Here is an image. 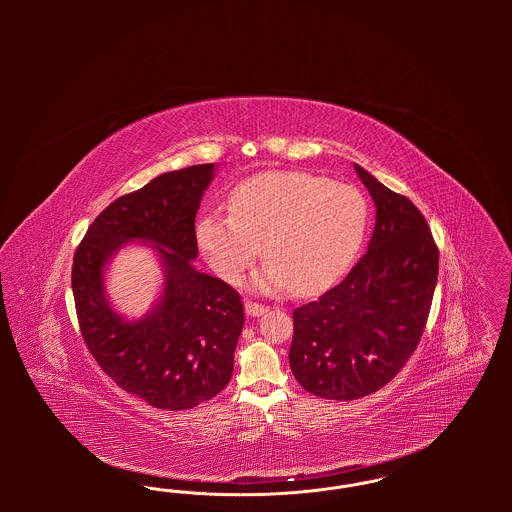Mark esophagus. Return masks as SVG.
Returning a JSON list of instances; mask_svg holds the SVG:
<instances>
[{
	"mask_svg": "<svg viewBox=\"0 0 512 512\" xmlns=\"http://www.w3.org/2000/svg\"><path fill=\"white\" fill-rule=\"evenodd\" d=\"M268 307L265 305H261V303H255V301H245V313L249 315V317H261V315H265L267 313Z\"/></svg>",
	"mask_w": 512,
	"mask_h": 512,
	"instance_id": "obj_1",
	"label": "esophagus"
}]
</instances>
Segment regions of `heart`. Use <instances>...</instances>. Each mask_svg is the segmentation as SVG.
Returning <instances> with one entry per match:
<instances>
[{"label":"heart","mask_w":512,"mask_h":512,"mask_svg":"<svg viewBox=\"0 0 512 512\" xmlns=\"http://www.w3.org/2000/svg\"><path fill=\"white\" fill-rule=\"evenodd\" d=\"M366 226L368 205L357 188L307 172H265L234 188L230 213H203L195 238L226 282H238L263 245L268 263L255 276V288L307 295L349 267Z\"/></svg>","instance_id":"heart-1"}]
</instances>
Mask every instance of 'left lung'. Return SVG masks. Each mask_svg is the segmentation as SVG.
I'll return each instance as SVG.
<instances>
[{
    "mask_svg": "<svg viewBox=\"0 0 512 512\" xmlns=\"http://www.w3.org/2000/svg\"><path fill=\"white\" fill-rule=\"evenodd\" d=\"M355 171L376 205L359 263L338 286L293 311L290 366L313 395L353 401L384 388L413 355L430 315L439 251L405 195Z\"/></svg>",
    "mask_w": 512,
    "mask_h": 512,
    "instance_id": "left-lung-1",
    "label": "left lung"
}]
</instances>
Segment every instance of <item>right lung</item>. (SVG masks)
I'll return each mask as SVG.
<instances>
[{
  "label": "right lung",
  "instance_id": "obj_1",
  "mask_svg": "<svg viewBox=\"0 0 512 512\" xmlns=\"http://www.w3.org/2000/svg\"><path fill=\"white\" fill-rule=\"evenodd\" d=\"M215 165L165 172L122 195L76 247L73 293L86 347L113 382L151 407L186 411L226 388L244 328L242 297L195 270V215ZM128 241L154 245L166 282L156 307L126 321L104 293V267Z\"/></svg>",
  "mask_w": 512,
  "mask_h": 512
}]
</instances>
